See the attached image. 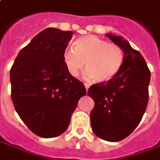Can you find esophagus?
I'll return each mask as SVG.
<instances>
[{
	"label": "esophagus",
	"mask_w": 160,
	"mask_h": 160,
	"mask_svg": "<svg viewBox=\"0 0 160 160\" xmlns=\"http://www.w3.org/2000/svg\"><path fill=\"white\" fill-rule=\"evenodd\" d=\"M85 86H86V91H88V89H89V87H90V85H89V84L85 83Z\"/></svg>",
	"instance_id": "1"
}]
</instances>
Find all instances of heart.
<instances>
[{
	"instance_id": "heart-1",
	"label": "heart",
	"mask_w": 160,
	"mask_h": 160,
	"mask_svg": "<svg viewBox=\"0 0 160 160\" xmlns=\"http://www.w3.org/2000/svg\"><path fill=\"white\" fill-rule=\"evenodd\" d=\"M62 58L71 75L77 76L86 64V76L102 84L113 80L125 62L121 47L93 35L77 39L74 47L66 48Z\"/></svg>"
}]
</instances>
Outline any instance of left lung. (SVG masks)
<instances>
[{
  "instance_id": "1",
  "label": "left lung",
  "mask_w": 160,
  "mask_h": 160,
  "mask_svg": "<svg viewBox=\"0 0 160 160\" xmlns=\"http://www.w3.org/2000/svg\"><path fill=\"white\" fill-rule=\"evenodd\" d=\"M125 53L121 70L108 83L93 84L88 95L94 101L91 125L102 140L119 142L139 125L148 102L150 70L138 51L120 36L108 34Z\"/></svg>"
}]
</instances>
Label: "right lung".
Returning a JSON list of instances; mask_svg holds the SVG:
<instances>
[{
	"label": "right lung",
	"mask_w": 160,
	"mask_h": 160,
	"mask_svg": "<svg viewBox=\"0 0 160 160\" xmlns=\"http://www.w3.org/2000/svg\"><path fill=\"white\" fill-rule=\"evenodd\" d=\"M72 31L47 28L20 51L10 70L11 98L20 119L41 137L63 133L81 97L84 84L63 61Z\"/></svg>",
	"instance_id": "obj_1"
}]
</instances>
